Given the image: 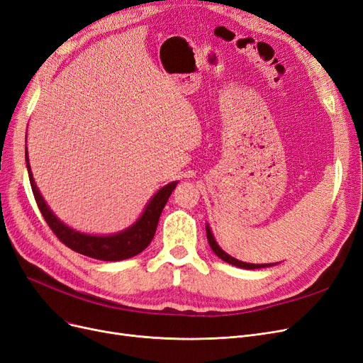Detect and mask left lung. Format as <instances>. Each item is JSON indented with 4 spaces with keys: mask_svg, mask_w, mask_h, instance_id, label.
I'll return each instance as SVG.
<instances>
[{
    "mask_svg": "<svg viewBox=\"0 0 363 363\" xmlns=\"http://www.w3.org/2000/svg\"><path fill=\"white\" fill-rule=\"evenodd\" d=\"M206 236H208V242H209L212 251L216 252L221 260H224V262H227V263H230V264L238 266V267H242V269H260V267L272 266V264H252V263H245V262H240V260L233 259L232 256H229V254L224 252V251L218 247L217 240L213 239V235H212V232H211V229H209V225H206Z\"/></svg>",
    "mask_w": 363,
    "mask_h": 363,
    "instance_id": "obj_1",
    "label": "left lung"
}]
</instances>
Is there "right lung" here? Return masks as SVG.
Masks as SVG:
<instances>
[{
	"mask_svg": "<svg viewBox=\"0 0 363 363\" xmlns=\"http://www.w3.org/2000/svg\"><path fill=\"white\" fill-rule=\"evenodd\" d=\"M25 161H26V169H28V177H30L31 189L34 193L37 206L40 212H42L45 221L50 227V230L57 235V238L64 245L72 248L73 251L84 254V256H88L92 259L106 260V262H118V260H125V259L134 257L151 244V240L157 230V224H158L161 212H163V208L166 206L172 191L178 184V182H170L164 185L163 189H160L155 193V196L150 200V203L146 205L140 218L133 225H130L128 229L119 232L116 235L94 236V235L80 233L70 229V227H67L64 223H61L55 216H53V212L46 205V202L43 200L42 194H40L37 185L34 182L26 147H25Z\"/></svg>",
	"mask_w": 363,
	"mask_h": 363,
	"instance_id": "right-lung-1",
	"label": "right lung"
}]
</instances>
